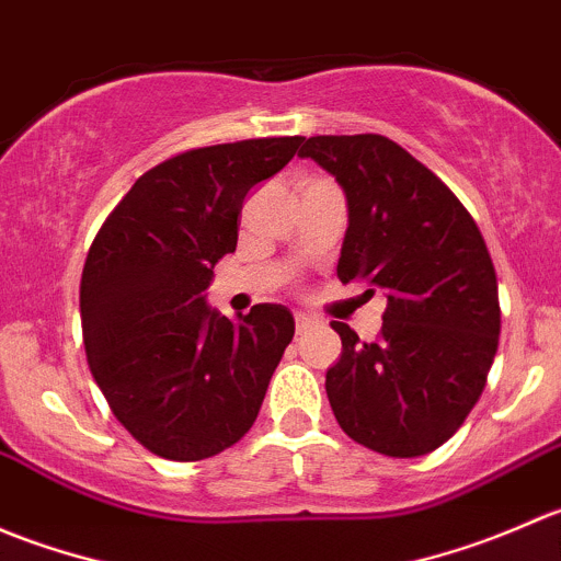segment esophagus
I'll use <instances>...</instances> for the list:
<instances>
[{
	"label": "esophagus",
	"mask_w": 561,
	"mask_h": 561,
	"mask_svg": "<svg viewBox=\"0 0 561 561\" xmlns=\"http://www.w3.org/2000/svg\"><path fill=\"white\" fill-rule=\"evenodd\" d=\"M314 322H317V320H314L312 314H304V312H298V314H296V328H298V333L307 331V328H312Z\"/></svg>",
	"instance_id": "esophagus-1"
}]
</instances>
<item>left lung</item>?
<instances>
[{
    "instance_id": "8db88e82",
    "label": "left lung",
    "mask_w": 561,
    "mask_h": 561,
    "mask_svg": "<svg viewBox=\"0 0 561 561\" xmlns=\"http://www.w3.org/2000/svg\"><path fill=\"white\" fill-rule=\"evenodd\" d=\"M298 157L331 173L347 197L336 276L388 298L375 342L331 322L342 336V358L325 375L333 415L382 456L432 454L480 399L500 344L483 236L454 192L386 135H317Z\"/></svg>"
}]
</instances>
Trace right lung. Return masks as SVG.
Instances as JSON below:
<instances>
[{"mask_svg": "<svg viewBox=\"0 0 561 561\" xmlns=\"http://www.w3.org/2000/svg\"><path fill=\"white\" fill-rule=\"evenodd\" d=\"M304 138L206 146L146 171L100 228L81 276L89 369L113 415L151 454L201 461L252 428L293 342L282 304L228 320L206 304L214 265L236 252L247 192Z\"/></svg>", "mask_w": 561, "mask_h": 561, "instance_id": "obj_1", "label": "right lung"}]
</instances>
